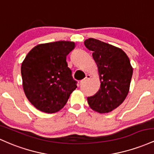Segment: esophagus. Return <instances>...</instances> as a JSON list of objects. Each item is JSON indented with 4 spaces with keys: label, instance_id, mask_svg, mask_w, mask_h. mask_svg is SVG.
Instances as JSON below:
<instances>
[{
    "label": "esophagus",
    "instance_id": "34e87169",
    "mask_svg": "<svg viewBox=\"0 0 154 154\" xmlns=\"http://www.w3.org/2000/svg\"><path fill=\"white\" fill-rule=\"evenodd\" d=\"M90 78H91L90 75H86V77H85V79H83V80L81 81L80 84H84V83H85L86 82H87L88 80H89V79H90Z\"/></svg>",
    "mask_w": 154,
    "mask_h": 154
}]
</instances>
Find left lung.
Masks as SVG:
<instances>
[{"label":"left lung","instance_id":"obj_1","mask_svg":"<svg viewBox=\"0 0 154 154\" xmlns=\"http://www.w3.org/2000/svg\"><path fill=\"white\" fill-rule=\"evenodd\" d=\"M84 45L92 51L100 82L97 92L87 97L88 103L97 113H109L127 97L133 68L128 56L120 48L94 38L85 40Z\"/></svg>","mask_w":154,"mask_h":154}]
</instances>
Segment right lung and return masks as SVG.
Listing matches in <instances>:
<instances>
[{
    "label": "right lung",
    "instance_id": "right-lung-1",
    "mask_svg": "<svg viewBox=\"0 0 154 154\" xmlns=\"http://www.w3.org/2000/svg\"><path fill=\"white\" fill-rule=\"evenodd\" d=\"M72 41L41 44L32 48L21 66L22 86L27 100L41 111L54 113L65 106L76 82L66 57L75 48Z\"/></svg>",
    "mask_w": 154,
    "mask_h": 154
}]
</instances>
